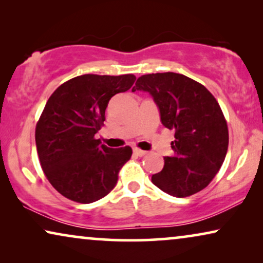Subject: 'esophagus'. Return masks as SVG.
Listing matches in <instances>:
<instances>
[{
	"label": "esophagus",
	"mask_w": 263,
	"mask_h": 263,
	"mask_svg": "<svg viewBox=\"0 0 263 263\" xmlns=\"http://www.w3.org/2000/svg\"><path fill=\"white\" fill-rule=\"evenodd\" d=\"M133 152H134L136 156H139V157H143V156H146V154H147L146 151H142L140 148H134V149H133Z\"/></svg>",
	"instance_id": "1"
}]
</instances>
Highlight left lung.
Returning <instances> with one entry per match:
<instances>
[{"instance_id": "left-lung-1", "label": "left lung", "mask_w": 263, "mask_h": 263, "mask_svg": "<svg viewBox=\"0 0 263 263\" xmlns=\"http://www.w3.org/2000/svg\"><path fill=\"white\" fill-rule=\"evenodd\" d=\"M148 92L164 127L175 132L174 156L152 176L160 190L176 197L199 193L224 163L229 130L217 99L203 85L185 75L157 73L140 77L132 89Z\"/></svg>"}]
</instances>
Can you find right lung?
<instances>
[{
  "instance_id": "obj_1",
  "label": "right lung",
  "mask_w": 263,
  "mask_h": 263,
  "mask_svg": "<svg viewBox=\"0 0 263 263\" xmlns=\"http://www.w3.org/2000/svg\"><path fill=\"white\" fill-rule=\"evenodd\" d=\"M135 80L133 74L80 75L61 85L46 102L35 127V145L46 178L67 199L91 203L117 184L133 151L109 148L95 135L105 121L109 100Z\"/></svg>"
}]
</instances>
